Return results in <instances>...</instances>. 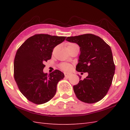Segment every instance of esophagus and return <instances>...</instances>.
Listing matches in <instances>:
<instances>
[{
	"mask_svg": "<svg viewBox=\"0 0 130 130\" xmlns=\"http://www.w3.org/2000/svg\"><path fill=\"white\" fill-rule=\"evenodd\" d=\"M64 74L66 78H69L70 76L71 75V74L70 73H64Z\"/></svg>",
	"mask_w": 130,
	"mask_h": 130,
	"instance_id": "34e87169",
	"label": "esophagus"
}]
</instances>
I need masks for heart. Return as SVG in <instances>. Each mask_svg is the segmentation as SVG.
Masks as SVG:
<instances>
[{
	"instance_id": "1",
	"label": "heart",
	"mask_w": 130,
	"mask_h": 130,
	"mask_svg": "<svg viewBox=\"0 0 130 130\" xmlns=\"http://www.w3.org/2000/svg\"><path fill=\"white\" fill-rule=\"evenodd\" d=\"M73 45V43H71V44H70L69 45ZM60 68H61V69H62L63 70L67 71V70H70V69L71 68V65L70 64H69V63H62L60 65Z\"/></svg>"
}]
</instances>
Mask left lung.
I'll use <instances>...</instances> for the list:
<instances>
[{
	"instance_id": "8db88e82",
	"label": "left lung",
	"mask_w": 130,
	"mask_h": 130,
	"mask_svg": "<svg viewBox=\"0 0 130 130\" xmlns=\"http://www.w3.org/2000/svg\"><path fill=\"white\" fill-rule=\"evenodd\" d=\"M66 40L79 46L80 54L76 70L88 73L84 80L74 85L76 97L87 103H96L107 94L113 78L115 65L110 46L92 34L67 37Z\"/></svg>"
}]
</instances>
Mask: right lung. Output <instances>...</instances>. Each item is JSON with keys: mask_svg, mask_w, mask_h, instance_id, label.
<instances>
[{"mask_svg": "<svg viewBox=\"0 0 130 130\" xmlns=\"http://www.w3.org/2000/svg\"><path fill=\"white\" fill-rule=\"evenodd\" d=\"M66 37L38 34L28 38L17 51L14 61V75L22 94L37 104L46 103L54 97L57 84L64 78L59 70L45 73V62L51 59L55 47Z\"/></svg>", "mask_w": 130, "mask_h": 130, "instance_id": "add662e5", "label": "right lung"}]
</instances>
